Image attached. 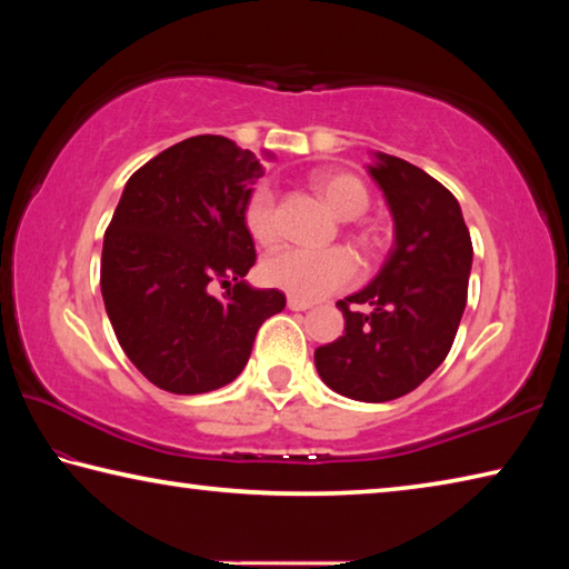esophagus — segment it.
Segmentation results:
<instances>
[{
  "instance_id": "obj_1",
  "label": "esophagus",
  "mask_w": 569,
  "mask_h": 569,
  "mask_svg": "<svg viewBox=\"0 0 569 569\" xmlns=\"http://www.w3.org/2000/svg\"><path fill=\"white\" fill-rule=\"evenodd\" d=\"M311 301H303V298H296V296H288V308L291 311H306V308H311Z\"/></svg>"
}]
</instances>
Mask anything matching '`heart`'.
<instances>
[{"label": "heart", "mask_w": 569, "mask_h": 569, "mask_svg": "<svg viewBox=\"0 0 569 569\" xmlns=\"http://www.w3.org/2000/svg\"><path fill=\"white\" fill-rule=\"evenodd\" d=\"M316 190L321 192L326 206L339 218H356L369 208V190L349 172H323L316 178ZM243 220L248 233L258 243H273L278 238V218L271 188L261 186L250 192ZM261 276L268 286L281 288V291L303 298V301H316V298L353 283L359 276V261L349 248L341 246L321 250L286 246L263 258Z\"/></svg>", "instance_id": "b5f03b06"}]
</instances>
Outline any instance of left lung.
<instances>
[{
    "label": "left lung",
    "mask_w": 569,
    "mask_h": 569,
    "mask_svg": "<svg viewBox=\"0 0 569 569\" xmlns=\"http://www.w3.org/2000/svg\"><path fill=\"white\" fill-rule=\"evenodd\" d=\"M371 158L366 170L387 198L393 246L373 281L336 303L343 336L319 346L313 361L336 393L381 403L417 389L447 359L475 250L457 198L441 182L387 152Z\"/></svg>",
    "instance_id": "1"
}]
</instances>
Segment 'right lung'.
Masks as SVG:
<instances>
[{"label":"right lung","instance_id":"obj_1","mask_svg":"<svg viewBox=\"0 0 569 569\" xmlns=\"http://www.w3.org/2000/svg\"><path fill=\"white\" fill-rule=\"evenodd\" d=\"M263 158H273L263 152ZM263 162L220 134L162 150L128 180L102 243L100 288L114 336L170 393L233 381L286 296L243 278L256 263L243 210ZM213 282H233L223 299Z\"/></svg>","mask_w":569,"mask_h":569}]
</instances>
